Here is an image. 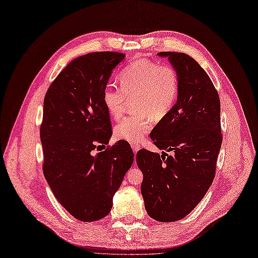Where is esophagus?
Masks as SVG:
<instances>
[{
	"label": "esophagus",
	"instance_id": "1",
	"mask_svg": "<svg viewBox=\"0 0 258 258\" xmlns=\"http://www.w3.org/2000/svg\"><path fill=\"white\" fill-rule=\"evenodd\" d=\"M131 147H132V151H134L135 154H137L138 151L140 150V146L138 144H131Z\"/></svg>",
	"mask_w": 258,
	"mask_h": 258
}]
</instances>
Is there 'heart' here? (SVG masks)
Masks as SVG:
<instances>
[{
  "label": "heart",
  "instance_id": "obj_1",
  "mask_svg": "<svg viewBox=\"0 0 258 258\" xmlns=\"http://www.w3.org/2000/svg\"><path fill=\"white\" fill-rule=\"evenodd\" d=\"M120 87L108 85L103 91V103L108 114L117 119L127 101H134L135 115L124 117L114 128L116 139L139 143L150 132L153 120L163 119L174 107L179 92V75L170 64L138 59L119 74Z\"/></svg>",
  "mask_w": 258,
  "mask_h": 258
}]
</instances>
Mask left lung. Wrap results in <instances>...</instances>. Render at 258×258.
<instances>
[{
	"mask_svg": "<svg viewBox=\"0 0 258 258\" xmlns=\"http://www.w3.org/2000/svg\"><path fill=\"white\" fill-rule=\"evenodd\" d=\"M179 75L172 111L156 124L153 143L168 155L141 150L137 165L143 173L141 192L150 215L175 222L189 214L212 184L222 145L221 102L209 75L183 52L162 51Z\"/></svg>",
	"mask_w": 258,
	"mask_h": 258,
	"instance_id": "left-lung-1",
	"label": "left lung"
}]
</instances>
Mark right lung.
I'll list each match as a JSON object with an SVG mask.
<instances>
[{
  "label": "right lung",
  "mask_w": 258,
  "mask_h": 258,
  "mask_svg": "<svg viewBox=\"0 0 258 258\" xmlns=\"http://www.w3.org/2000/svg\"><path fill=\"white\" fill-rule=\"evenodd\" d=\"M123 58L120 52L100 51L74 59L44 99L43 172L60 205L82 222H95L110 213L113 196L134 162L126 141L95 153L112 136L103 91Z\"/></svg>",
  "instance_id": "add662e5"
}]
</instances>
